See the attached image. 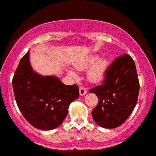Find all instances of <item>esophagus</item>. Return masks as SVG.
I'll list each match as a JSON object with an SVG mask.
<instances>
[{
  "label": "esophagus",
  "instance_id": "1",
  "mask_svg": "<svg viewBox=\"0 0 156 156\" xmlns=\"http://www.w3.org/2000/svg\"><path fill=\"white\" fill-rule=\"evenodd\" d=\"M87 94V89L85 87H80V94L81 96H84Z\"/></svg>",
  "mask_w": 156,
  "mask_h": 156
}]
</instances>
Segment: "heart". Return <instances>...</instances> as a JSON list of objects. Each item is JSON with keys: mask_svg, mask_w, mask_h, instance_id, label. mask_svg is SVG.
Instances as JSON below:
<instances>
[{"mask_svg": "<svg viewBox=\"0 0 156 156\" xmlns=\"http://www.w3.org/2000/svg\"><path fill=\"white\" fill-rule=\"evenodd\" d=\"M98 58L99 57L97 56H92V57H88L83 62L76 65V68L79 70H85L89 66L95 62L88 71L89 80L94 83L100 82L104 79L108 68V61L106 59H101L98 60ZM69 73L73 77H76V73L73 71H69Z\"/></svg>", "mask_w": 156, "mask_h": 156, "instance_id": "1", "label": "heart"}]
</instances>
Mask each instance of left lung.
I'll return each instance as SVG.
<instances>
[{"label": "left lung", "instance_id": "1", "mask_svg": "<svg viewBox=\"0 0 156 156\" xmlns=\"http://www.w3.org/2000/svg\"><path fill=\"white\" fill-rule=\"evenodd\" d=\"M139 87L132 57L125 54L115 59L108 68L102 84L89 90L99 99L92 111L94 122L108 129L122 125L136 105Z\"/></svg>", "mask_w": 156, "mask_h": 156}]
</instances>
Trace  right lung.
<instances>
[{"label": "right lung", "mask_w": 156, "mask_h": 156, "mask_svg": "<svg viewBox=\"0 0 156 156\" xmlns=\"http://www.w3.org/2000/svg\"><path fill=\"white\" fill-rule=\"evenodd\" d=\"M12 87L23 116L31 125L43 130L60 125L70 104L80 96L76 85H66L56 76H43L33 71L29 51L19 62Z\"/></svg>", "instance_id": "1"}]
</instances>
